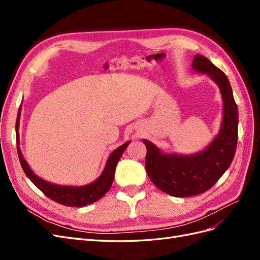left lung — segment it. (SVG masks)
Instances as JSON below:
<instances>
[{
	"label": "left lung",
	"instance_id": "1",
	"mask_svg": "<svg viewBox=\"0 0 260 260\" xmlns=\"http://www.w3.org/2000/svg\"><path fill=\"white\" fill-rule=\"evenodd\" d=\"M192 66L195 72L208 75L221 92L223 120L218 136L203 152L194 155L164 154L152 142L143 140L149 179L159 190L176 198L208 191L230 167L238 144V105L225 74L200 54L194 56Z\"/></svg>",
	"mask_w": 260,
	"mask_h": 260
}]
</instances>
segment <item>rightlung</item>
<instances>
[{
    "mask_svg": "<svg viewBox=\"0 0 260 260\" xmlns=\"http://www.w3.org/2000/svg\"><path fill=\"white\" fill-rule=\"evenodd\" d=\"M20 107L17 114V120H16V138H17V152L18 157L20 160V165L22 170L25 171L26 176L30 179L39 190L43 192L44 195L48 196L52 201L61 204L64 206H76V207H83L93 204L94 202L99 201L100 199L107 193V191L111 188L112 183L114 181L115 176V169L118 161H119L122 153L124 149L127 148L130 142H127L116 148L115 151L108 157L107 162L105 165V168L102 172V175L94 181V182L82 185V186H67V185H57L54 183H50L48 181L38 177L35 172L30 169L28 164L23 158L20 148H19V118H20Z\"/></svg>",
    "mask_w": 260,
    "mask_h": 260,
    "instance_id": "right-lung-1",
    "label": "right lung"
}]
</instances>
